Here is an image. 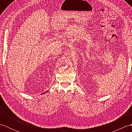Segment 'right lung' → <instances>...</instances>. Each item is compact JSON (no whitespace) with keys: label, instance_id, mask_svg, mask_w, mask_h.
Listing matches in <instances>:
<instances>
[{"label":"right lung","instance_id":"obj_1","mask_svg":"<svg viewBox=\"0 0 132 132\" xmlns=\"http://www.w3.org/2000/svg\"><path fill=\"white\" fill-rule=\"evenodd\" d=\"M47 92V91H46Z\"/></svg>","mask_w":132,"mask_h":132}]
</instances>
